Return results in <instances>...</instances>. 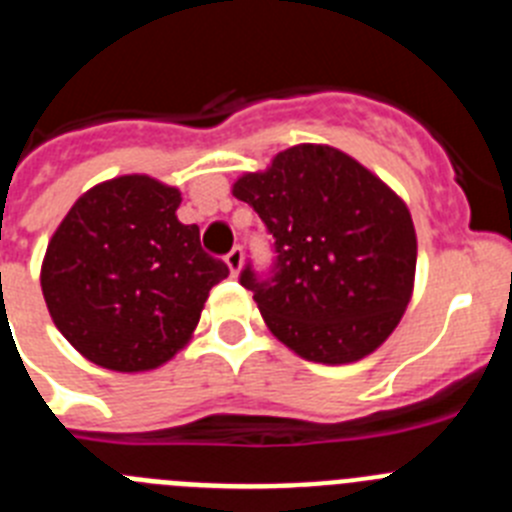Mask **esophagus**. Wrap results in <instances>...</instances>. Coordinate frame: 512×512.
I'll return each instance as SVG.
<instances>
[{"label":"esophagus","instance_id":"34e87169","mask_svg":"<svg viewBox=\"0 0 512 512\" xmlns=\"http://www.w3.org/2000/svg\"><path fill=\"white\" fill-rule=\"evenodd\" d=\"M225 264H228V269H230V277H238V274H241V264H243L241 248H233V251L225 256Z\"/></svg>","mask_w":512,"mask_h":512}]
</instances>
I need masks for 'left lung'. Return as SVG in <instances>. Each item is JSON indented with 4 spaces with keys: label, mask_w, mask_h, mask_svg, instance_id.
<instances>
[{
    "label": "left lung",
    "mask_w": 512,
    "mask_h": 512,
    "mask_svg": "<svg viewBox=\"0 0 512 512\" xmlns=\"http://www.w3.org/2000/svg\"><path fill=\"white\" fill-rule=\"evenodd\" d=\"M233 197L274 235V277L246 266L241 284L289 351L351 364L390 338L418 261L413 217L395 189L338 148L300 143L238 176Z\"/></svg>",
    "instance_id": "8db88e82"
}]
</instances>
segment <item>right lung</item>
<instances>
[{"instance_id":"add662e5","label":"right lung","mask_w":512,"mask_h":512,"mask_svg":"<svg viewBox=\"0 0 512 512\" xmlns=\"http://www.w3.org/2000/svg\"><path fill=\"white\" fill-rule=\"evenodd\" d=\"M182 192L148 174L97 184L74 202L45 248L40 287L63 338L112 372L174 359L228 266L179 223Z\"/></svg>"}]
</instances>
